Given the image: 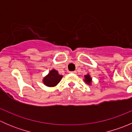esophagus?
Masks as SVG:
<instances>
[{
	"label": "esophagus",
	"mask_w": 132,
	"mask_h": 132,
	"mask_svg": "<svg viewBox=\"0 0 132 132\" xmlns=\"http://www.w3.org/2000/svg\"><path fill=\"white\" fill-rule=\"evenodd\" d=\"M70 73H74V74H76V73H77V71H71V72H70Z\"/></svg>",
	"instance_id": "1"
}]
</instances>
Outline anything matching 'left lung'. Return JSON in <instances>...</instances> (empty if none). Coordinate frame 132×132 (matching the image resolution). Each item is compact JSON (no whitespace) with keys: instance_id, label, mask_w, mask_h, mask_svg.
Instances as JSON below:
<instances>
[{"instance_id":"left-lung-1","label":"left lung","mask_w":132,"mask_h":132,"mask_svg":"<svg viewBox=\"0 0 132 132\" xmlns=\"http://www.w3.org/2000/svg\"><path fill=\"white\" fill-rule=\"evenodd\" d=\"M84 77H85V79H84L85 82H86V83H87V84L91 85V82H92V78H91V76H90L89 74H87V75H85Z\"/></svg>"}]
</instances>
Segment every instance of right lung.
<instances>
[{
	"label": "right lung",
	"instance_id": "add662e5",
	"mask_svg": "<svg viewBox=\"0 0 132 132\" xmlns=\"http://www.w3.org/2000/svg\"><path fill=\"white\" fill-rule=\"evenodd\" d=\"M62 78V75L59 74L57 71L53 69L46 77H44L43 82L44 84L46 85L48 87H54L58 84Z\"/></svg>",
	"mask_w": 132,
	"mask_h": 132
}]
</instances>
